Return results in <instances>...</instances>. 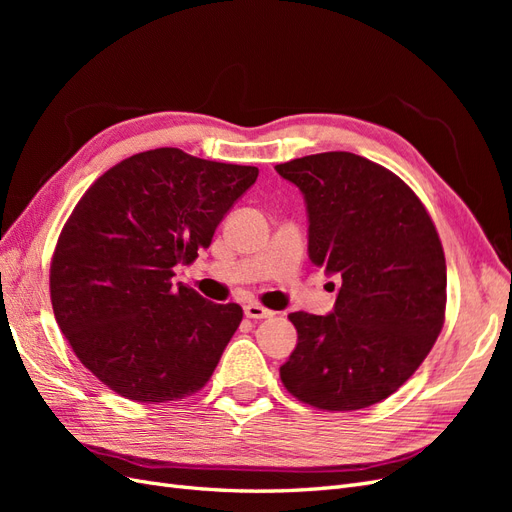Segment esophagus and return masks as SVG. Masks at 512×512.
I'll return each mask as SVG.
<instances>
[{
	"label": "esophagus",
	"instance_id": "1",
	"mask_svg": "<svg viewBox=\"0 0 512 512\" xmlns=\"http://www.w3.org/2000/svg\"><path fill=\"white\" fill-rule=\"evenodd\" d=\"M243 312H245V316H247V318H254V320H260V318H271V316H273L271 309L262 307L260 303H247V305L243 307Z\"/></svg>",
	"mask_w": 512,
	"mask_h": 512
}]
</instances>
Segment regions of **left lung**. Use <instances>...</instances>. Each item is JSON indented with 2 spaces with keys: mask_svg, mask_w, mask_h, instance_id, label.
<instances>
[{
  "mask_svg": "<svg viewBox=\"0 0 512 512\" xmlns=\"http://www.w3.org/2000/svg\"><path fill=\"white\" fill-rule=\"evenodd\" d=\"M275 170L303 194L309 260L342 282L327 316H288L299 339L282 382L320 410L374 406L414 374L442 331L446 260L436 226L404 181L354 153Z\"/></svg>",
  "mask_w": 512,
  "mask_h": 512,
  "instance_id": "8db88e82",
  "label": "left lung"
}]
</instances>
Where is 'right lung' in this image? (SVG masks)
<instances>
[{"label":"right lung","instance_id":"right-lung-1","mask_svg":"<svg viewBox=\"0 0 512 512\" xmlns=\"http://www.w3.org/2000/svg\"><path fill=\"white\" fill-rule=\"evenodd\" d=\"M256 166L162 147L119 162L91 185L51 262L55 320L79 361L108 389L164 404L203 389L243 318L181 282L211 245Z\"/></svg>","mask_w":512,"mask_h":512}]
</instances>
